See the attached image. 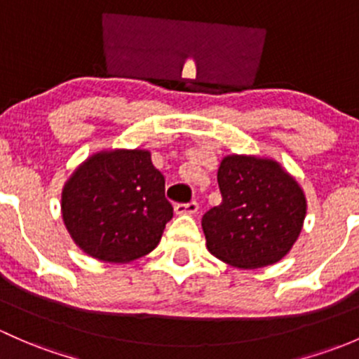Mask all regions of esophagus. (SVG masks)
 I'll list each match as a JSON object with an SVG mask.
<instances>
[{
  "label": "esophagus",
  "mask_w": 359,
  "mask_h": 359,
  "mask_svg": "<svg viewBox=\"0 0 359 359\" xmlns=\"http://www.w3.org/2000/svg\"><path fill=\"white\" fill-rule=\"evenodd\" d=\"M197 210H198L197 202H190V204H176L175 205V214H178V216H183V214H190V216H194V214H197Z\"/></svg>",
  "instance_id": "34e87169"
}]
</instances>
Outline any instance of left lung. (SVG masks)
I'll return each mask as SVG.
<instances>
[{"instance_id":"left-lung-1","label":"left lung","mask_w":359,"mask_h":359,"mask_svg":"<svg viewBox=\"0 0 359 359\" xmlns=\"http://www.w3.org/2000/svg\"><path fill=\"white\" fill-rule=\"evenodd\" d=\"M217 183L223 202L202 219L207 250L240 269L282 261L308 210L297 180L268 155L230 154L221 158Z\"/></svg>"}]
</instances>
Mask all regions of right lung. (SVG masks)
Wrapping results in <instances>:
<instances>
[{"label": "right lung", "mask_w": 359, "mask_h": 359, "mask_svg": "<svg viewBox=\"0 0 359 359\" xmlns=\"http://www.w3.org/2000/svg\"><path fill=\"white\" fill-rule=\"evenodd\" d=\"M147 149H105L81 162L62 188V219L90 257L126 264L161 242L172 207Z\"/></svg>", "instance_id": "1"}]
</instances>
